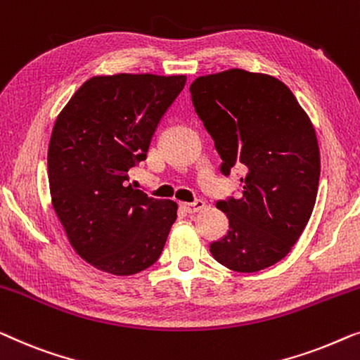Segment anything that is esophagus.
Segmentation results:
<instances>
[{
    "instance_id": "1",
    "label": "esophagus",
    "mask_w": 360,
    "mask_h": 360,
    "mask_svg": "<svg viewBox=\"0 0 360 360\" xmlns=\"http://www.w3.org/2000/svg\"><path fill=\"white\" fill-rule=\"evenodd\" d=\"M182 209L186 212H189V214H195V212H200L202 209L205 207V202L204 200H195V202H182Z\"/></svg>"
}]
</instances>
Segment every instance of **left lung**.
<instances>
[{"instance_id":"8db88e82","label":"left lung","mask_w":360,"mask_h":360,"mask_svg":"<svg viewBox=\"0 0 360 360\" xmlns=\"http://www.w3.org/2000/svg\"><path fill=\"white\" fill-rule=\"evenodd\" d=\"M192 104L215 141L225 176L246 171L240 199L217 202L230 230L210 245L221 266L257 272L283 259L310 220L320 182L315 129L285 84L231 68L199 77Z\"/></svg>"}]
</instances>
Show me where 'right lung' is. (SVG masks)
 <instances>
[{
  "mask_svg": "<svg viewBox=\"0 0 360 360\" xmlns=\"http://www.w3.org/2000/svg\"><path fill=\"white\" fill-rule=\"evenodd\" d=\"M184 84V75L94 77L55 120L47 156L52 205L70 245L96 269L131 276L163 251L178 204L134 189L129 174Z\"/></svg>",
  "mask_w": 360,
  "mask_h": 360,
  "instance_id": "1",
  "label": "right lung"
}]
</instances>
